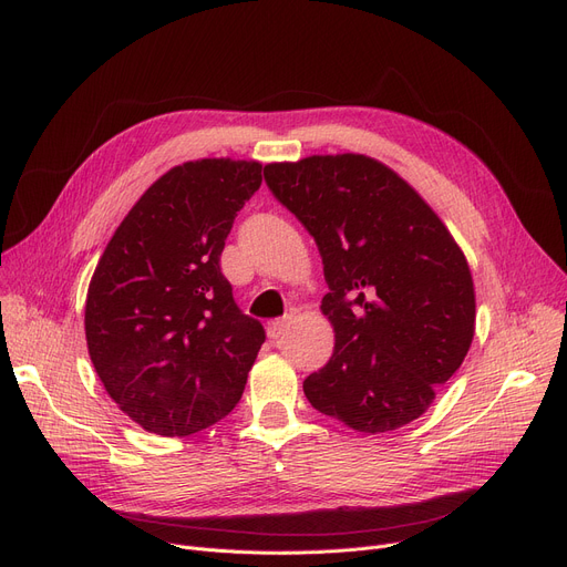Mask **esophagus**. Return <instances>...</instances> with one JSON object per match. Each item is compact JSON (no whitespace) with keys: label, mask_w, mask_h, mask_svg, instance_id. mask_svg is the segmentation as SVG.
I'll return each instance as SVG.
<instances>
[{"label":"esophagus","mask_w":567,"mask_h":567,"mask_svg":"<svg viewBox=\"0 0 567 567\" xmlns=\"http://www.w3.org/2000/svg\"><path fill=\"white\" fill-rule=\"evenodd\" d=\"M289 329V317H282V319H274V321H268V338L271 340H278L280 336H285V331Z\"/></svg>","instance_id":"1"}]
</instances>
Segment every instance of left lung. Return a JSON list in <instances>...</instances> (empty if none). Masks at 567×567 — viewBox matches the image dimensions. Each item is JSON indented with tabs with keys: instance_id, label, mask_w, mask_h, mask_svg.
Segmentation results:
<instances>
[{
	"instance_id": "8db88e82",
	"label": "left lung",
	"mask_w": 567,
	"mask_h": 567,
	"mask_svg": "<svg viewBox=\"0 0 567 567\" xmlns=\"http://www.w3.org/2000/svg\"><path fill=\"white\" fill-rule=\"evenodd\" d=\"M274 197L310 231L336 331L331 361L303 381L308 402L344 425L391 432L427 411L473 340L464 252L404 178L359 156L271 163Z\"/></svg>"
}]
</instances>
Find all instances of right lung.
Returning a JSON list of instances; mask_svg holds the SVG:
<instances>
[{
	"mask_svg": "<svg viewBox=\"0 0 567 567\" xmlns=\"http://www.w3.org/2000/svg\"><path fill=\"white\" fill-rule=\"evenodd\" d=\"M261 186L255 161L172 167L131 208L86 291L96 374L128 419L188 436L238 404L266 340L220 271L236 214Z\"/></svg>",
	"mask_w": 567,
	"mask_h": 567,
	"instance_id": "obj_1",
	"label": "right lung"
}]
</instances>
